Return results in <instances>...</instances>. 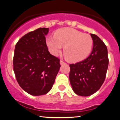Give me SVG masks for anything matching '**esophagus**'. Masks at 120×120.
<instances>
[{"label":"esophagus","mask_w":120,"mask_h":120,"mask_svg":"<svg viewBox=\"0 0 120 120\" xmlns=\"http://www.w3.org/2000/svg\"><path fill=\"white\" fill-rule=\"evenodd\" d=\"M60 64H64V63H65V62H64V61H63V60H60Z\"/></svg>","instance_id":"1"}]
</instances>
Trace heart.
I'll return each instance as SVG.
<instances>
[{"mask_svg":"<svg viewBox=\"0 0 120 120\" xmlns=\"http://www.w3.org/2000/svg\"><path fill=\"white\" fill-rule=\"evenodd\" d=\"M46 44L54 56H57L64 46L66 58L71 62H78L89 56L93 41L90 34L72 28H62L55 32L54 36H47Z\"/></svg>","mask_w":120,"mask_h":120,"instance_id":"b5f03b06","label":"heart"}]
</instances>
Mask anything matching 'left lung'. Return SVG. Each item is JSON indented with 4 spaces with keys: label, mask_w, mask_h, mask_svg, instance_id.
Wrapping results in <instances>:
<instances>
[{
    "label": "left lung",
    "mask_w": 120,
    "mask_h": 120,
    "mask_svg": "<svg viewBox=\"0 0 120 120\" xmlns=\"http://www.w3.org/2000/svg\"><path fill=\"white\" fill-rule=\"evenodd\" d=\"M93 41L91 53L86 59L69 64V79L73 91L88 96L96 92L105 79L109 59L107 47L97 35L90 34Z\"/></svg>",
    "instance_id": "1"
}]
</instances>
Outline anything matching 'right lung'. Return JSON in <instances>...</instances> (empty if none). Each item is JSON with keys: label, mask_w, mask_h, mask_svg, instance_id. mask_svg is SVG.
Here are the masks:
<instances>
[{"label": "right lung", "mask_w": 120, "mask_h": 120, "mask_svg": "<svg viewBox=\"0 0 120 120\" xmlns=\"http://www.w3.org/2000/svg\"><path fill=\"white\" fill-rule=\"evenodd\" d=\"M48 28H39L20 39L15 47L13 69L20 87L33 96L50 91L60 68V59L48 51Z\"/></svg>", "instance_id": "1"}]
</instances>
